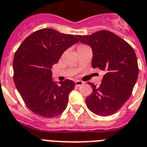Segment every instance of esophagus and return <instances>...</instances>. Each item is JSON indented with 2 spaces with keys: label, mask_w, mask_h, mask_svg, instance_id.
Segmentation results:
<instances>
[{
  "label": "esophagus",
  "mask_w": 147,
  "mask_h": 147,
  "mask_svg": "<svg viewBox=\"0 0 147 147\" xmlns=\"http://www.w3.org/2000/svg\"><path fill=\"white\" fill-rule=\"evenodd\" d=\"M75 84H76V86H81L84 84V82L81 81V80H76L75 81Z\"/></svg>",
  "instance_id": "esophagus-1"
}]
</instances>
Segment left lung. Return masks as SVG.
Segmentation results:
<instances>
[{
    "instance_id": "obj_1",
    "label": "left lung",
    "mask_w": 147,
    "mask_h": 147,
    "mask_svg": "<svg viewBox=\"0 0 147 147\" xmlns=\"http://www.w3.org/2000/svg\"><path fill=\"white\" fill-rule=\"evenodd\" d=\"M77 37L82 44L91 47L93 68L105 71L99 87L88 83L93 92L86 97V106L98 116L114 114L128 100L137 80L135 51L124 40L108 30Z\"/></svg>"
}]
</instances>
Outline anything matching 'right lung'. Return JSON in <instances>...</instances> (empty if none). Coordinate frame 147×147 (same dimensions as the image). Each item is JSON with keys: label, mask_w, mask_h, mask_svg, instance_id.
Listing matches in <instances>:
<instances>
[{"label": "right lung", "mask_w": 147, "mask_h": 147, "mask_svg": "<svg viewBox=\"0 0 147 147\" xmlns=\"http://www.w3.org/2000/svg\"><path fill=\"white\" fill-rule=\"evenodd\" d=\"M77 36L44 28L28 36L13 57V81L25 104L46 118L61 115L74 89L70 80L53 81L51 68L64 51L79 41Z\"/></svg>", "instance_id": "right-lung-1"}]
</instances>
